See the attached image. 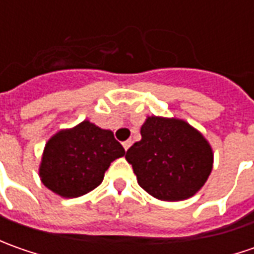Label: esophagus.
I'll return each instance as SVG.
<instances>
[{"label":"esophagus","mask_w":254,"mask_h":254,"mask_svg":"<svg viewBox=\"0 0 254 254\" xmlns=\"http://www.w3.org/2000/svg\"><path fill=\"white\" fill-rule=\"evenodd\" d=\"M131 144H132L131 140H127V141H124V142H123V147H124V150H126V151H127V150H128V148H130V147H131Z\"/></svg>","instance_id":"obj_1"}]
</instances>
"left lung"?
<instances>
[{
    "mask_svg": "<svg viewBox=\"0 0 254 254\" xmlns=\"http://www.w3.org/2000/svg\"><path fill=\"white\" fill-rule=\"evenodd\" d=\"M141 140L126 152L137 182L160 200L193 196L213 167V151L202 132L175 117L150 116L141 126Z\"/></svg>",
    "mask_w": 254,
    "mask_h": 254,
    "instance_id": "left-lung-1",
    "label": "left lung"
}]
</instances>
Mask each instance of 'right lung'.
Masks as SVG:
<instances>
[{"label":"right lung","mask_w":254,"mask_h":254,"mask_svg":"<svg viewBox=\"0 0 254 254\" xmlns=\"http://www.w3.org/2000/svg\"><path fill=\"white\" fill-rule=\"evenodd\" d=\"M126 154L110 130L89 120L54 134L45 144L39 177L62 198H77L97 188L114 160Z\"/></svg>","instance_id":"obj_1"}]
</instances>
